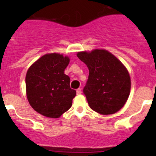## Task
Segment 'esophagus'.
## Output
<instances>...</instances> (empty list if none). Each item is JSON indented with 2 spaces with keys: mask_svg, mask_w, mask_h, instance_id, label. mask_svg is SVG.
<instances>
[{
  "mask_svg": "<svg viewBox=\"0 0 156 156\" xmlns=\"http://www.w3.org/2000/svg\"><path fill=\"white\" fill-rule=\"evenodd\" d=\"M82 93V91H81V89L80 88H78L76 90V94H80Z\"/></svg>",
  "mask_w": 156,
  "mask_h": 156,
  "instance_id": "1",
  "label": "esophagus"
}]
</instances>
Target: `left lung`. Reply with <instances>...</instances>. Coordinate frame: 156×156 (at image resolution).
I'll return each mask as SVG.
<instances>
[{
    "mask_svg": "<svg viewBox=\"0 0 156 156\" xmlns=\"http://www.w3.org/2000/svg\"><path fill=\"white\" fill-rule=\"evenodd\" d=\"M77 57L89 69L83 92L90 108L102 115L122 108L130 91V78L125 66L105 50L78 52Z\"/></svg>",
    "mask_w": 156,
    "mask_h": 156,
    "instance_id": "left-lung-1",
    "label": "left lung"
}]
</instances>
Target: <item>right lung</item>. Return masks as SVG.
<instances>
[{
	"label": "right lung",
	"instance_id": "right-lung-1",
	"mask_svg": "<svg viewBox=\"0 0 156 156\" xmlns=\"http://www.w3.org/2000/svg\"><path fill=\"white\" fill-rule=\"evenodd\" d=\"M69 63L66 56L48 54L27 71V98L32 108L41 115L58 118L71 108L76 92L70 88V78L65 74Z\"/></svg>",
	"mask_w": 156,
	"mask_h": 156
}]
</instances>
